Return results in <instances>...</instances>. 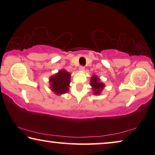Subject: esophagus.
<instances>
[{
	"label": "esophagus",
	"mask_w": 155,
	"mask_h": 155,
	"mask_svg": "<svg viewBox=\"0 0 155 155\" xmlns=\"http://www.w3.org/2000/svg\"><path fill=\"white\" fill-rule=\"evenodd\" d=\"M78 69H79V70H80V71H84L85 67H84V66H80V67H79V68H78Z\"/></svg>",
	"instance_id": "obj_1"
}]
</instances>
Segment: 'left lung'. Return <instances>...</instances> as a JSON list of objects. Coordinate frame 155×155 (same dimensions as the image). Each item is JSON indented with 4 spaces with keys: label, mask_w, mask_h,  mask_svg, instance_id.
I'll use <instances>...</instances> for the list:
<instances>
[{
    "label": "left lung",
    "mask_w": 155,
    "mask_h": 155,
    "mask_svg": "<svg viewBox=\"0 0 155 155\" xmlns=\"http://www.w3.org/2000/svg\"><path fill=\"white\" fill-rule=\"evenodd\" d=\"M100 78L96 75H93L91 77L90 84L92 86L95 95H99L104 88V84L103 83L100 82Z\"/></svg>",
    "instance_id": "1"
}]
</instances>
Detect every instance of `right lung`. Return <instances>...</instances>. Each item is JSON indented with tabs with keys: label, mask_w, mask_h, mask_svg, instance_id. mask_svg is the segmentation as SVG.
<instances>
[{
	"label": "right lung",
	"mask_w": 155,
	"mask_h": 155,
	"mask_svg": "<svg viewBox=\"0 0 155 155\" xmlns=\"http://www.w3.org/2000/svg\"><path fill=\"white\" fill-rule=\"evenodd\" d=\"M71 74L64 69L58 71V73L50 77L49 81L51 91L57 95L64 94L69 91Z\"/></svg>",
	"instance_id": "1"
}]
</instances>
